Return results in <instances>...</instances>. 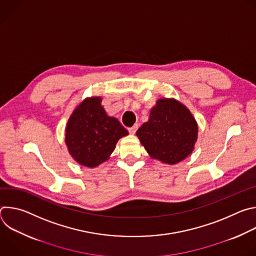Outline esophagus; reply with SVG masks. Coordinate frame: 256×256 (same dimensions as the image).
Masks as SVG:
<instances>
[{
  "instance_id": "esophagus-1",
  "label": "esophagus",
  "mask_w": 256,
  "mask_h": 256,
  "mask_svg": "<svg viewBox=\"0 0 256 256\" xmlns=\"http://www.w3.org/2000/svg\"><path fill=\"white\" fill-rule=\"evenodd\" d=\"M128 132H130V134H134L136 132V130H138V124H134L132 126H130V128H128Z\"/></svg>"
}]
</instances>
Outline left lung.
Returning a JSON list of instances; mask_svg holds the SVG:
<instances>
[{
    "instance_id": "left-lung-1",
    "label": "left lung",
    "mask_w": 256,
    "mask_h": 256,
    "mask_svg": "<svg viewBox=\"0 0 256 256\" xmlns=\"http://www.w3.org/2000/svg\"><path fill=\"white\" fill-rule=\"evenodd\" d=\"M136 134L151 158L174 165L192 153L198 126L184 104L174 98H160L151 108L149 120Z\"/></svg>"
}]
</instances>
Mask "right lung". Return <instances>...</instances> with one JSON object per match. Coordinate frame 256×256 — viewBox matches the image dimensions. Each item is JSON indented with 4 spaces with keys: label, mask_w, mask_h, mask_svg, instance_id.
Instances as JSON below:
<instances>
[{
    "label": "right lung",
    "mask_w": 256,
    "mask_h": 256,
    "mask_svg": "<svg viewBox=\"0 0 256 256\" xmlns=\"http://www.w3.org/2000/svg\"><path fill=\"white\" fill-rule=\"evenodd\" d=\"M100 96L85 98L76 106L66 126V144L77 163L94 168L109 159L116 142L128 132L109 116Z\"/></svg>",
    "instance_id": "obj_1"
}]
</instances>
